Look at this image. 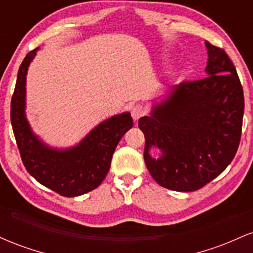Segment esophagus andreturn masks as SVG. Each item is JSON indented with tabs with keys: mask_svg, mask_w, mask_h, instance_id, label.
I'll list each match as a JSON object with an SVG mask.
<instances>
[{
	"mask_svg": "<svg viewBox=\"0 0 253 253\" xmlns=\"http://www.w3.org/2000/svg\"><path fill=\"white\" fill-rule=\"evenodd\" d=\"M130 114H132L133 120L138 121L139 119H140L145 114V110L143 107L139 106V104H136V106L132 107V109H130Z\"/></svg>",
	"mask_w": 253,
	"mask_h": 253,
	"instance_id": "esophagus-1",
	"label": "esophagus"
}]
</instances>
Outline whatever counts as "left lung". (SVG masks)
I'll return each instance as SVG.
<instances>
[{
  "label": "left lung",
  "mask_w": 253,
  "mask_h": 253,
  "mask_svg": "<svg viewBox=\"0 0 253 253\" xmlns=\"http://www.w3.org/2000/svg\"><path fill=\"white\" fill-rule=\"evenodd\" d=\"M205 45V78L171 86L152 103L149 115L139 119L147 170L170 190L202 188L228 167L239 146L242 84L226 52Z\"/></svg>",
  "instance_id": "obj_1"
}]
</instances>
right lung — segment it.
<instances>
[{
    "label": "right lung",
    "instance_id": "1",
    "mask_svg": "<svg viewBox=\"0 0 253 253\" xmlns=\"http://www.w3.org/2000/svg\"><path fill=\"white\" fill-rule=\"evenodd\" d=\"M39 47L26 56L17 72L10 104V120L26 170L40 184L62 196L75 197L94 190L108 173L113 153L133 127L128 112L101 121L74 146L54 147L32 129L26 115V82Z\"/></svg>",
    "mask_w": 253,
    "mask_h": 253
}]
</instances>
